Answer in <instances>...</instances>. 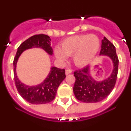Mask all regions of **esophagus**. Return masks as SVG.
Listing matches in <instances>:
<instances>
[{
	"mask_svg": "<svg viewBox=\"0 0 131 131\" xmlns=\"http://www.w3.org/2000/svg\"><path fill=\"white\" fill-rule=\"evenodd\" d=\"M72 73V70L71 69H66V75H68L69 73Z\"/></svg>",
	"mask_w": 131,
	"mask_h": 131,
	"instance_id": "34e87169",
	"label": "esophagus"
}]
</instances>
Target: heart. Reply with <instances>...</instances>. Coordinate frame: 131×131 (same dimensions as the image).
Returning a JSON list of instances; mask_svg holds the SVG:
<instances>
[{
	"mask_svg": "<svg viewBox=\"0 0 131 131\" xmlns=\"http://www.w3.org/2000/svg\"><path fill=\"white\" fill-rule=\"evenodd\" d=\"M100 48V41L94 35H79L68 37L56 48L54 54L60 61H66L67 56H72L74 63L84 66L92 61Z\"/></svg>",
	"mask_w": 131,
	"mask_h": 131,
	"instance_id": "obj_1",
	"label": "heart"
}]
</instances>
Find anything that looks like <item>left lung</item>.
<instances>
[{"label":"left lung","mask_w":131,"mask_h":131,"mask_svg":"<svg viewBox=\"0 0 131 131\" xmlns=\"http://www.w3.org/2000/svg\"><path fill=\"white\" fill-rule=\"evenodd\" d=\"M101 47L100 56H106L110 58L113 63L112 73L106 79L97 81L91 76L90 66L75 71V82L73 90L76 98L83 102L95 103L102 101L111 93L115 86L119 65L115 48L106 37L102 40Z\"/></svg>","instance_id":"obj_1"}]
</instances>
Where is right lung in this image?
I'll use <instances>...</instances> for the list:
<instances>
[{"instance_id":"obj_1","label":"right lung","mask_w":131,"mask_h":131,"mask_svg":"<svg viewBox=\"0 0 131 131\" xmlns=\"http://www.w3.org/2000/svg\"><path fill=\"white\" fill-rule=\"evenodd\" d=\"M51 39L46 35H35L25 40L18 48L14 59V75L16 88L21 96L32 104H44L52 101L55 98L58 86L66 78L65 69L51 67L47 78L39 84L29 86L21 83L16 73V65L18 58L25 50L40 48L49 55H52L50 45Z\"/></svg>"}]
</instances>
